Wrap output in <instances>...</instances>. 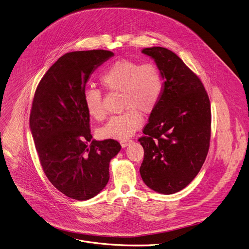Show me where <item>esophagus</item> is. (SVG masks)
Returning <instances> with one entry per match:
<instances>
[{
    "instance_id": "esophagus-1",
    "label": "esophagus",
    "mask_w": 249,
    "mask_h": 249,
    "mask_svg": "<svg viewBox=\"0 0 249 249\" xmlns=\"http://www.w3.org/2000/svg\"><path fill=\"white\" fill-rule=\"evenodd\" d=\"M131 142H132V141H126V142H121L120 144H121L122 147H126V146H128V144H130Z\"/></svg>"
}]
</instances>
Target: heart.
Here are the masks:
<instances>
[{"instance_id":"obj_1","label":"heart","mask_w":249,"mask_h":249,"mask_svg":"<svg viewBox=\"0 0 249 249\" xmlns=\"http://www.w3.org/2000/svg\"><path fill=\"white\" fill-rule=\"evenodd\" d=\"M102 84L110 92L122 93V107L126 109L112 116L103 126L99 135L103 139L125 141L142 125V115L153 112L164 91V78L153 63L141 64L121 59L114 62L101 76ZM82 99L87 112L97 120L106 116L103 94L99 89L86 88Z\"/></svg>"}]
</instances>
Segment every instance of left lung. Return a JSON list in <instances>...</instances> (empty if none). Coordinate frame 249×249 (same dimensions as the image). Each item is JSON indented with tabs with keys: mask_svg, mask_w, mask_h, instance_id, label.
Masks as SVG:
<instances>
[{
	"mask_svg": "<svg viewBox=\"0 0 249 249\" xmlns=\"http://www.w3.org/2000/svg\"><path fill=\"white\" fill-rule=\"evenodd\" d=\"M142 52L154 59L165 81L162 99L139 139L144 150L140 173L152 190L174 194L196 178L207 158L211 103L201 79L176 53L160 46Z\"/></svg>",
	"mask_w": 249,
	"mask_h": 249,
	"instance_id": "left-lung-1",
	"label": "left lung"
}]
</instances>
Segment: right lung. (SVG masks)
<instances>
[{
    "instance_id": "obj_1",
    "label": "right lung",
    "mask_w": 249,
    "mask_h": 249,
    "mask_svg": "<svg viewBox=\"0 0 249 249\" xmlns=\"http://www.w3.org/2000/svg\"><path fill=\"white\" fill-rule=\"evenodd\" d=\"M113 56L108 50L73 51L61 56L40 79L33 100L30 128L43 172L60 192L85 201L109 179V162L121 145L92 141L82 93L92 72Z\"/></svg>"
}]
</instances>
